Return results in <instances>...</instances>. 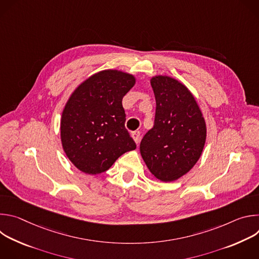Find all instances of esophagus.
I'll return each mask as SVG.
<instances>
[{
  "label": "esophagus",
  "mask_w": 259,
  "mask_h": 259,
  "mask_svg": "<svg viewBox=\"0 0 259 259\" xmlns=\"http://www.w3.org/2000/svg\"><path fill=\"white\" fill-rule=\"evenodd\" d=\"M131 136H132V138L134 139V141L136 142V144H138L139 141H140V137H141L140 132H139V131H134V132L131 133Z\"/></svg>",
  "instance_id": "34e87169"
}]
</instances>
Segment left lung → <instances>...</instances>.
I'll use <instances>...</instances> for the list:
<instances>
[{"instance_id":"1","label":"left lung","mask_w":259,"mask_h":259,"mask_svg":"<svg viewBox=\"0 0 259 259\" xmlns=\"http://www.w3.org/2000/svg\"><path fill=\"white\" fill-rule=\"evenodd\" d=\"M156 97L154 127L140 142V154L158 179L169 182L198 162L206 141V124L189 89L170 77L151 80Z\"/></svg>"}]
</instances>
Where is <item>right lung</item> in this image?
Instances as JSON below:
<instances>
[{
    "label": "right lung",
    "instance_id": "right-lung-1",
    "mask_svg": "<svg viewBox=\"0 0 259 259\" xmlns=\"http://www.w3.org/2000/svg\"><path fill=\"white\" fill-rule=\"evenodd\" d=\"M129 73L108 69L95 73L71 94L62 112L63 150L87 174L106 171L136 144L125 128L123 97L134 86Z\"/></svg>",
    "mask_w": 259,
    "mask_h": 259
}]
</instances>
